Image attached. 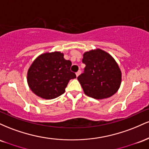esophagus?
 <instances>
[{"instance_id": "esophagus-1", "label": "esophagus", "mask_w": 149, "mask_h": 149, "mask_svg": "<svg viewBox=\"0 0 149 149\" xmlns=\"http://www.w3.org/2000/svg\"><path fill=\"white\" fill-rule=\"evenodd\" d=\"M80 73H81V71H80V70H79V71H77L76 73V76L78 77V76H79V75L80 74Z\"/></svg>"}]
</instances>
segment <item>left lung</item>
<instances>
[{
    "mask_svg": "<svg viewBox=\"0 0 149 149\" xmlns=\"http://www.w3.org/2000/svg\"><path fill=\"white\" fill-rule=\"evenodd\" d=\"M84 72L78 77L85 94L97 100L108 98L118 90L121 71L115 59L100 49L83 54Z\"/></svg>",
    "mask_w": 149,
    "mask_h": 149,
    "instance_id": "left-lung-1",
    "label": "left lung"
}]
</instances>
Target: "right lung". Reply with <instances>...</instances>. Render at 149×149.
Masks as SVG:
<instances>
[{"label": "right lung", "instance_id": "1", "mask_svg": "<svg viewBox=\"0 0 149 149\" xmlns=\"http://www.w3.org/2000/svg\"><path fill=\"white\" fill-rule=\"evenodd\" d=\"M71 61L66 60L60 52H46L38 56L28 70L27 82L37 96L52 100L64 93L69 80L76 78L70 68Z\"/></svg>", "mask_w": 149, "mask_h": 149}]
</instances>
